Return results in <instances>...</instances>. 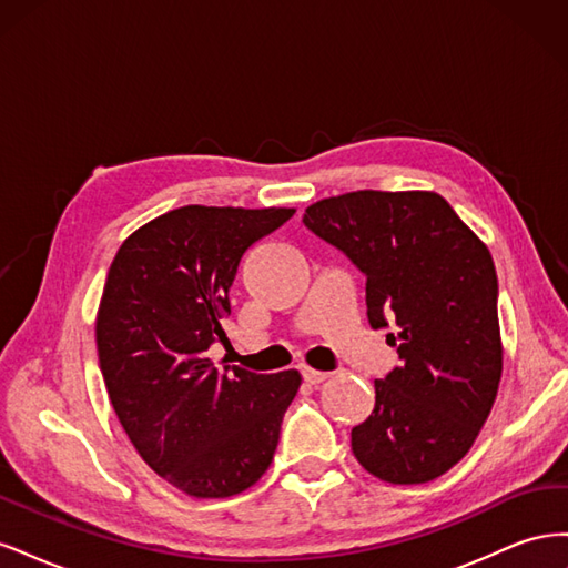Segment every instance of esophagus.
Returning <instances> with one entry per match:
<instances>
[{
  "label": "esophagus",
  "instance_id": "34e87169",
  "mask_svg": "<svg viewBox=\"0 0 568 568\" xmlns=\"http://www.w3.org/2000/svg\"><path fill=\"white\" fill-rule=\"evenodd\" d=\"M303 379L311 384V386H317L322 382L329 379V372H320V369H313V367H303Z\"/></svg>",
  "mask_w": 568,
  "mask_h": 568
}]
</instances>
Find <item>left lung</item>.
<instances>
[{"label": "left lung", "mask_w": 568, "mask_h": 568, "mask_svg": "<svg viewBox=\"0 0 568 568\" xmlns=\"http://www.w3.org/2000/svg\"><path fill=\"white\" fill-rule=\"evenodd\" d=\"M305 227L365 274L367 320L400 367L374 382L353 455L386 484L443 476L469 453L503 376L497 274L488 246L436 192H351L307 205Z\"/></svg>", "instance_id": "obj_1"}]
</instances>
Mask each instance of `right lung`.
<instances>
[{"instance_id":"add662e5","label":"right lung","mask_w":568,"mask_h":568,"mask_svg":"<svg viewBox=\"0 0 568 568\" xmlns=\"http://www.w3.org/2000/svg\"><path fill=\"white\" fill-rule=\"evenodd\" d=\"M294 209L184 205L118 248L97 313V353L134 450L170 486L217 500L261 480L301 374L217 367L244 253Z\"/></svg>"}]
</instances>
